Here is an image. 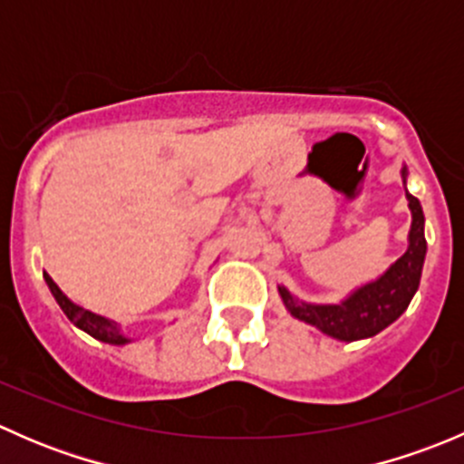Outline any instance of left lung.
<instances>
[{
  "mask_svg": "<svg viewBox=\"0 0 464 464\" xmlns=\"http://www.w3.org/2000/svg\"><path fill=\"white\" fill-rule=\"evenodd\" d=\"M406 177H409V170L406 166H401V184L404 186ZM406 199H409L411 208V231L404 256L392 262L379 278L353 289L339 303L298 301L289 289L278 285L280 298L294 319L310 323L323 334L350 343V341L371 339L404 314L418 292L424 258H427L422 204L409 190H406Z\"/></svg>",
  "mask_w": 464,
  "mask_h": 464,
  "instance_id": "obj_1",
  "label": "left lung"
}]
</instances>
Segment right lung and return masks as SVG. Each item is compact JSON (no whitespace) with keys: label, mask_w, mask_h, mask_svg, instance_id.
Returning a JSON list of instances; mask_svg holds the SVG:
<instances>
[{"label":"right lung","mask_w":464,"mask_h":464,"mask_svg":"<svg viewBox=\"0 0 464 464\" xmlns=\"http://www.w3.org/2000/svg\"><path fill=\"white\" fill-rule=\"evenodd\" d=\"M44 280H46V287L51 289V294H53L55 303L60 305V310L67 314V319L73 323V325L78 327V330L87 332L89 336H93V339L102 341V343H111V345H125L130 343V336H125V332L121 330V323L107 319V316H101V314H93V312L85 310V307L76 305V303L72 301V298H67L63 294V289L58 287V285L53 283V278H51L49 274L44 271Z\"/></svg>","instance_id":"1"}]
</instances>
